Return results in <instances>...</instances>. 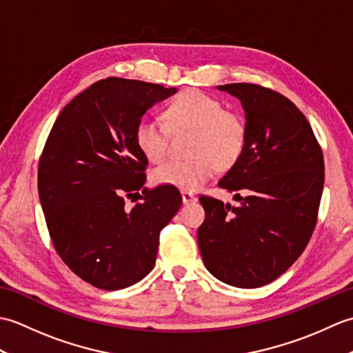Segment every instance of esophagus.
Instances as JSON below:
<instances>
[{
	"label": "esophagus",
	"instance_id": "esophagus-1",
	"mask_svg": "<svg viewBox=\"0 0 353 353\" xmlns=\"http://www.w3.org/2000/svg\"><path fill=\"white\" fill-rule=\"evenodd\" d=\"M182 200L185 205H190V203H194V201H197V196H194V194L190 191H182Z\"/></svg>",
	"mask_w": 353,
	"mask_h": 353
}]
</instances>
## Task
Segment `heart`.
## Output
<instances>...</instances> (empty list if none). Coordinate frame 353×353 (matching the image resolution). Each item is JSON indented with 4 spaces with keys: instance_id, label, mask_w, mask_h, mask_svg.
Returning a JSON list of instances; mask_svg holds the SVG:
<instances>
[{
    "instance_id": "heart-1",
    "label": "heart",
    "mask_w": 353,
    "mask_h": 353,
    "mask_svg": "<svg viewBox=\"0 0 353 353\" xmlns=\"http://www.w3.org/2000/svg\"><path fill=\"white\" fill-rule=\"evenodd\" d=\"M168 128L159 118L145 115L134 127V142L150 162H161L168 154L170 130H192L188 161L172 159L152 172L157 185L196 191L211 179L219 167H232L241 157L247 142L244 118L226 110L214 97L188 89L174 97L165 110Z\"/></svg>"
}]
</instances>
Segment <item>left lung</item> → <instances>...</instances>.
Instances as JSON below:
<instances>
[{
    "mask_svg": "<svg viewBox=\"0 0 353 353\" xmlns=\"http://www.w3.org/2000/svg\"><path fill=\"white\" fill-rule=\"evenodd\" d=\"M219 89L241 101L247 142L219 182L236 192L238 205L200 196L206 216L197 241L216 279L258 288L287 272L310 243L323 192V153L308 119L287 97L253 83Z\"/></svg>",
    "mask_w": 353,
    "mask_h": 353,
    "instance_id": "obj_1",
    "label": "left lung"
}]
</instances>
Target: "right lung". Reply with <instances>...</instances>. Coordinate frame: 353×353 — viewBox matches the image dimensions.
Segmentation results:
<instances>
[{
	"instance_id": "1",
	"label": "right lung",
	"mask_w": 353,
	"mask_h": 353,
	"mask_svg": "<svg viewBox=\"0 0 353 353\" xmlns=\"http://www.w3.org/2000/svg\"><path fill=\"white\" fill-rule=\"evenodd\" d=\"M176 88L108 77L71 100L45 142L37 191L51 241L80 279L123 290L152 272L161 230L179 208L176 186L144 188L147 157L134 142L142 115ZM143 200L132 210L125 197Z\"/></svg>"
}]
</instances>
